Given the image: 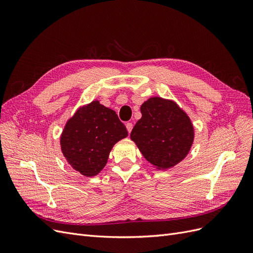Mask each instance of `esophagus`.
I'll list each match as a JSON object with an SVG mask.
<instances>
[{
    "label": "esophagus",
    "mask_w": 253,
    "mask_h": 253,
    "mask_svg": "<svg viewBox=\"0 0 253 253\" xmlns=\"http://www.w3.org/2000/svg\"><path fill=\"white\" fill-rule=\"evenodd\" d=\"M126 126L127 132H128V133H131V132H132V128H133L132 122H126Z\"/></svg>",
    "instance_id": "esophagus-1"
}]
</instances>
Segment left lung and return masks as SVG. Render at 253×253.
<instances>
[{
	"mask_svg": "<svg viewBox=\"0 0 253 253\" xmlns=\"http://www.w3.org/2000/svg\"><path fill=\"white\" fill-rule=\"evenodd\" d=\"M142 117L132 129L131 139L143 157L157 169H170L185 158L194 140L188 115L172 100L152 97L140 108Z\"/></svg>",
	"mask_w": 253,
	"mask_h": 253,
	"instance_id": "left-lung-1",
	"label": "left lung"
}]
</instances>
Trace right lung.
Segmentation results:
<instances>
[{"instance_id":"add662e5","label":"right lung","mask_w":253,"mask_h":253,"mask_svg":"<svg viewBox=\"0 0 253 253\" xmlns=\"http://www.w3.org/2000/svg\"><path fill=\"white\" fill-rule=\"evenodd\" d=\"M127 131L116 112L98 100L75 113L61 135V150L67 163L84 176H95L108 163L113 145Z\"/></svg>"}]
</instances>
